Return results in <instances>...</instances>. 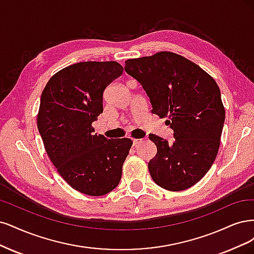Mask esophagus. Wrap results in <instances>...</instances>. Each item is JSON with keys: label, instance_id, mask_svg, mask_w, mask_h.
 <instances>
[{"label": "esophagus", "instance_id": "34e87169", "mask_svg": "<svg viewBox=\"0 0 254 254\" xmlns=\"http://www.w3.org/2000/svg\"><path fill=\"white\" fill-rule=\"evenodd\" d=\"M142 141V139H133V145H138L139 143H140Z\"/></svg>", "mask_w": 254, "mask_h": 254}]
</instances>
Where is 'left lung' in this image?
<instances>
[{"mask_svg":"<svg viewBox=\"0 0 254 254\" xmlns=\"http://www.w3.org/2000/svg\"><path fill=\"white\" fill-rule=\"evenodd\" d=\"M125 70L150 98L152 113L168 117L174 140L150 134L157 154L149 162L155 184L169 191L188 189L216 158L225 109L215 80L185 57L160 52L126 61Z\"/></svg>","mask_w":254,"mask_h":254,"instance_id":"8db88e82","label":"left lung"}]
</instances>
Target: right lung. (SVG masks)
<instances>
[{"mask_svg":"<svg viewBox=\"0 0 254 254\" xmlns=\"http://www.w3.org/2000/svg\"><path fill=\"white\" fill-rule=\"evenodd\" d=\"M115 61L80 62L50 79L41 95L38 129L48 157L72 189L91 196L118 186L133 142L95 134L103 112V92L122 75Z\"/></svg>","mask_w":254,"mask_h":254,"instance_id":"add662e5","label":"right lung"}]
</instances>
